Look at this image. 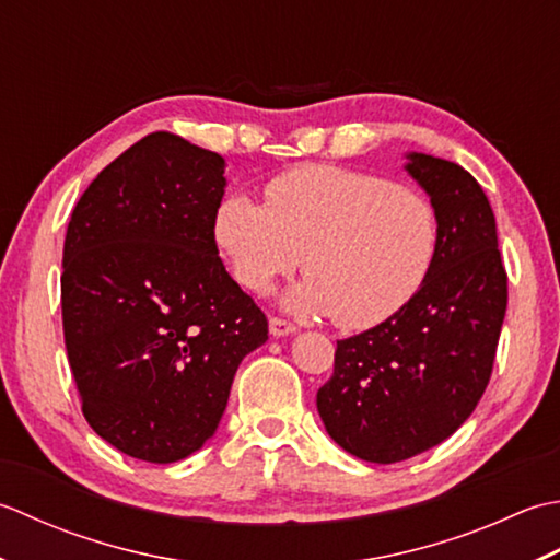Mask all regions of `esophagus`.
<instances>
[{"label":"esophagus","instance_id":"esophagus-1","mask_svg":"<svg viewBox=\"0 0 560 560\" xmlns=\"http://www.w3.org/2000/svg\"><path fill=\"white\" fill-rule=\"evenodd\" d=\"M268 326H270V334L276 336V338H282V336H292L294 330H296V326H294V324L284 322V318H280V316H270Z\"/></svg>","mask_w":560,"mask_h":560}]
</instances>
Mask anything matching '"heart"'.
<instances>
[{"instance_id":"heart-1","label":"heart","mask_w":560,"mask_h":560,"mask_svg":"<svg viewBox=\"0 0 560 560\" xmlns=\"http://www.w3.org/2000/svg\"><path fill=\"white\" fill-rule=\"evenodd\" d=\"M266 208L222 198L212 234L238 284L266 292L302 266L282 296L302 316L370 328L404 310L438 248V214L420 192L338 166H296L266 184Z\"/></svg>"}]
</instances>
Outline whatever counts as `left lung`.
Masks as SVG:
<instances>
[{
	"instance_id": "1",
	"label": "left lung",
	"mask_w": 560,
	"mask_h": 560,
	"mask_svg": "<svg viewBox=\"0 0 560 560\" xmlns=\"http://www.w3.org/2000/svg\"><path fill=\"white\" fill-rule=\"evenodd\" d=\"M408 176L438 214V248L404 310L338 340L334 376L318 389L326 432L352 456L404 462L462 428L493 372L508 310L495 214L459 164L406 154Z\"/></svg>"
}]
</instances>
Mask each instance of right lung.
<instances>
[{"mask_svg": "<svg viewBox=\"0 0 560 560\" xmlns=\"http://www.w3.org/2000/svg\"><path fill=\"white\" fill-rule=\"evenodd\" d=\"M224 159L152 132L91 180L67 226L62 328L98 438L152 464L208 442L266 314L224 270Z\"/></svg>", "mask_w": 560, "mask_h": 560, "instance_id": "1", "label": "right lung"}]
</instances>
